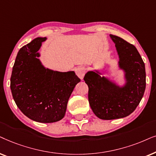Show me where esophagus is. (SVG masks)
Segmentation results:
<instances>
[{
  "label": "esophagus",
  "mask_w": 156,
  "mask_h": 156,
  "mask_svg": "<svg viewBox=\"0 0 156 156\" xmlns=\"http://www.w3.org/2000/svg\"><path fill=\"white\" fill-rule=\"evenodd\" d=\"M76 73L77 76L79 77L80 79L83 80V78L85 76V73H86V68L83 67V66H80V67L76 68Z\"/></svg>",
  "instance_id": "34e87169"
}]
</instances>
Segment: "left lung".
Listing matches in <instances>:
<instances>
[{
    "label": "left lung",
    "mask_w": 156,
    "mask_h": 156,
    "mask_svg": "<svg viewBox=\"0 0 156 156\" xmlns=\"http://www.w3.org/2000/svg\"><path fill=\"white\" fill-rule=\"evenodd\" d=\"M110 38L115 43L124 84L120 86L109 77L101 76L102 73L97 69L89 70L83 78L88 86L91 109L103 120L118 119L131 114L140 103L146 85L145 64L136 48L120 37L110 35Z\"/></svg>",
    "instance_id": "1"
}]
</instances>
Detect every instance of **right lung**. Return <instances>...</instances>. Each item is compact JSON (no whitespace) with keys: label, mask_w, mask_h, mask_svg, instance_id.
<instances>
[{"label":"right lung","mask_w":156,"mask_h":156,"mask_svg":"<svg viewBox=\"0 0 156 156\" xmlns=\"http://www.w3.org/2000/svg\"><path fill=\"white\" fill-rule=\"evenodd\" d=\"M46 38H36L20 49L10 77V90L20 111L39 123L59 121L66 114L68 99L80 81L74 71L45 68L38 51Z\"/></svg>","instance_id":"right-lung-1"}]
</instances>
